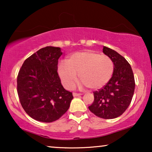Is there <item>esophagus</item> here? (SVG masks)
Instances as JSON below:
<instances>
[{"label":"esophagus","mask_w":152,"mask_h":152,"mask_svg":"<svg viewBox=\"0 0 152 152\" xmlns=\"http://www.w3.org/2000/svg\"><path fill=\"white\" fill-rule=\"evenodd\" d=\"M82 94L81 93H72V95H73L74 97H77V96H80V95H81Z\"/></svg>","instance_id":"esophagus-1"}]
</instances>
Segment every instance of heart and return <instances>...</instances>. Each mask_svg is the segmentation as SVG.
Listing matches in <instances>:
<instances>
[{
	"label": "heart",
	"mask_w": 152,
	"mask_h": 152,
	"mask_svg": "<svg viewBox=\"0 0 152 152\" xmlns=\"http://www.w3.org/2000/svg\"><path fill=\"white\" fill-rule=\"evenodd\" d=\"M113 70V62L109 56L85 51L72 54L67 61L61 62L58 72L66 88H73L79 75L84 86L97 90L109 82Z\"/></svg>",
	"instance_id": "b5f03b06"
}]
</instances>
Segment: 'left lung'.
I'll return each mask as SVG.
<instances>
[{"label":"left lung","instance_id":"8db88e82","mask_svg":"<svg viewBox=\"0 0 152 152\" xmlns=\"http://www.w3.org/2000/svg\"><path fill=\"white\" fill-rule=\"evenodd\" d=\"M103 53L113 61V73L103 88L93 92L94 101L88 109L97 117L113 119L121 115L132 102L134 76L130 64L119 53L106 46L103 47Z\"/></svg>","mask_w":152,"mask_h":152}]
</instances>
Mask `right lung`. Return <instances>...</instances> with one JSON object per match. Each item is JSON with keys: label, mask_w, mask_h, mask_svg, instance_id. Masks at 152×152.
Returning a JSON list of instances; mask_svg holds the SVG:
<instances>
[{"label": "right lung", "mask_w": 152, "mask_h": 152, "mask_svg": "<svg viewBox=\"0 0 152 152\" xmlns=\"http://www.w3.org/2000/svg\"><path fill=\"white\" fill-rule=\"evenodd\" d=\"M62 53L58 47L47 46L25 60L17 77V92L20 104L33 119L52 122L69 109L73 98L64 89L57 72Z\"/></svg>", "instance_id": "right-lung-1"}]
</instances>
